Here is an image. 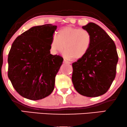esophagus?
Listing matches in <instances>:
<instances>
[{
  "label": "esophagus",
  "mask_w": 127,
  "mask_h": 127,
  "mask_svg": "<svg viewBox=\"0 0 127 127\" xmlns=\"http://www.w3.org/2000/svg\"><path fill=\"white\" fill-rule=\"evenodd\" d=\"M63 63H66V64H70V63L68 61H67L66 60H63Z\"/></svg>",
  "instance_id": "esophagus-1"
}]
</instances>
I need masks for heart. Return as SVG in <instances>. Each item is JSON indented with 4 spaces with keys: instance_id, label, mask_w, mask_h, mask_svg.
<instances>
[{
    "instance_id": "1",
    "label": "heart",
    "mask_w": 127,
    "mask_h": 127,
    "mask_svg": "<svg viewBox=\"0 0 127 127\" xmlns=\"http://www.w3.org/2000/svg\"><path fill=\"white\" fill-rule=\"evenodd\" d=\"M92 43L90 33L84 29L67 26L58 32L52 39L51 48L54 53L62 52L66 59H81L89 51Z\"/></svg>"
}]
</instances>
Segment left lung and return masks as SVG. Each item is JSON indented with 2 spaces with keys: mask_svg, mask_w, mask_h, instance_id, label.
I'll return each mask as SVG.
<instances>
[{
  "mask_svg": "<svg viewBox=\"0 0 127 127\" xmlns=\"http://www.w3.org/2000/svg\"><path fill=\"white\" fill-rule=\"evenodd\" d=\"M92 36L91 48L84 57L72 64V82L81 95H101L108 91L115 79L118 55L114 42L94 23L82 27Z\"/></svg>",
  "mask_w": 127,
  "mask_h": 127,
  "instance_id": "8db88e82",
  "label": "left lung"
}]
</instances>
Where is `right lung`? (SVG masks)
<instances>
[{
  "label": "right lung",
  "instance_id": "right-lung-1",
  "mask_svg": "<svg viewBox=\"0 0 127 127\" xmlns=\"http://www.w3.org/2000/svg\"><path fill=\"white\" fill-rule=\"evenodd\" d=\"M57 26L32 27L13 42L8 54V76L16 91L29 100H38L50 95L55 78L63 63L60 55L50 54Z\"/></svg>",
  "mask_w": 127,
  "mask_h": 127
}]
</instances>
